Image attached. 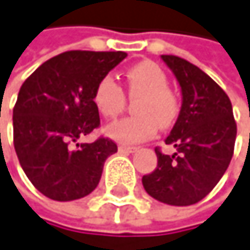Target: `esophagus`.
Here are the masks:
<instances>
[{
  "label": "esophagus",
  "mask_w": 250,
  "mask_h": 250,
  "mask_svg": "<svg viewBox=\"0 0 250 250\" xmlns=\"http://www.w3.org/2000/svg\"><path fill=\"white\" fill-rule=\"evenodd\" d=\"M136 149H138L136 146H130V145H120V146H118V151H120V152H126V154L135 152Z\"/></svg>",
  "instance_id": "esophagus-1"
}]
</instances>
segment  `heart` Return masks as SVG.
<instances>
[{"mask_svg":"<svg viewBox=\"0 0 250 250\" xmlns=\"http://www.w3.org/2000/svg\"><path fill=\"white\" fill-rule=\"evenodd\" d=\"M127 95L138 99L135 112L108 126L106 133L121 144H136L154 136L158 124L163 129L176 121L181 102L178 95L169 88L167 74L151 61L132 65L124 72ZM93 104L105 118H115L126 108V95L121 85L109 75L99 80L93 92Z\"/></svg>","mask_w":250,"mask_h":250,"instance_id":"heart-1","label":"heart"}]
</instances>
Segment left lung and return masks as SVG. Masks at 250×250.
Masks as SVG:
<instances>
[{
	"label": "left lung",
	"instance_id": "8db88e82",
	"mask_svg": "<svg viewBox=\"0 0 250 250\" xmlns=\"http://www.w3.org/2000/svg\"><path fill=\"white\" fill-rule=\"evenodd\" d=\"M182 90L178 121L166 138L176 152L155 148L157 167L142 176L145 191L155 200L189 206L215 188L234 154L237 124L229 98L200 68L188 61L163 55Z\"/></svg>",
	"mask_w": 250,
	"mask_h": 250
}]
</instances>
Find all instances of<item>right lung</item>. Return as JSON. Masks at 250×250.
I'll return each mask as SVG.
<instances>
[{
	"instance_id": "add662e5",
	"label": "right lung",
	"mask_w": 250,
	"mask_h": 250,
	"mask_svg": "<svg viewBox=\"0 0 250 250\" xmlns=\"http://www.w3.org/2000/svg\"><path fill=\"white\" fill-rule=\"evenodd\" d=\"M127 53L69 50L48 59L22 84L13 108V142L19 163L45 197L71 202L99 184L117 144L78 139L101 126L93 92Z\"/></svg>"
}]
</instances>
